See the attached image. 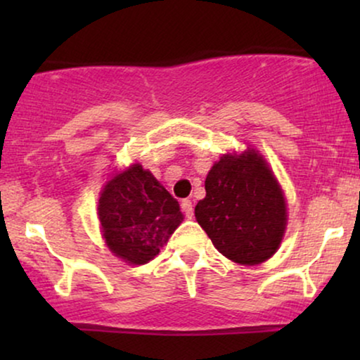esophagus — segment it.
Segmentation results:
<instances>
[{
	"instance_id": "esophagus-1",
	"label": "esophagus",
	"mask_w": 360,
	"mask_h": 360,
	"mask_svg": "<svg viewBox=\"0 0 360 360\" xmlns=\"http://www.w3.org/2000/svg\"><path fill=\"white\" fill-rule=\"evenodd\" d=\"M181 210H184L186 218H191V216H193V205H191V200L181 201Z\"/></svg>"
}]
</instances>
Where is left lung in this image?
<instances>
[{
    "label": "left lung",
    "instance_id": "1",
    "mask_svg": "<svg viewBox=\"0 0 360 360\" xmlns=\"http://www.w3.org/2000/svg\"><path fill=\"white\" fill-rule=\"evenodd\" d=\"M206 196L196 221L224 257L257 265L272 257L287 228V203L274 172L259 150L226 154L205 180Z\"/></svg>",
    "mask_w": 360,
    "mask_h": 360
}]
</instances>
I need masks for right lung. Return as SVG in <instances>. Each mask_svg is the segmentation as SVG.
Listing matches in <instances>:
<instances>
[{"label":"right lung","instance_id":"1","mask_svg":"<svg viewBox=\"0 0 360 360\" xmlns=\"http://www.w3.org/2000/svg\"><path fill=\"white\" fill-rule=\"evenodd\" d=\"M98 216L108 249L132 265L154 259L184 221L179 201L141 164L106 181Z\"/></svg>","mask_w":360,"mask_h":360}]
</instances>
